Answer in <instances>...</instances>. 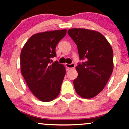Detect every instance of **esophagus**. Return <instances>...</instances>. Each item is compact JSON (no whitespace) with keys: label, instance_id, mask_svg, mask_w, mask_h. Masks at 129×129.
Masks as SVG:
<instances>
[{"label":"esophagus","instance_id":"34e87169","mask_svg":"<svg viewBox=\"0 0 129 129\" xmlns=\"http://www.w3.org/2000/svg\"><path fill=\"white\" fill-rule=\"evenodd\" d=\"M66 67L68 68V69H73L75 67V64L74 63H66Z\"/></svg>","mask_w":129,"mask_h":129}]
</instances>
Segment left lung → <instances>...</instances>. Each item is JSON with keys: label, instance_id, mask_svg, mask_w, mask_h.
<instances>
[{"label": "left lung", "instance_id": "1", "mask_svg": "<svg viewBox=\"0 0 129 129\" xmlns=\"http://www.w3.org/2000/svg\"><path fill=\"white\" fill-rule=\"evenodd\" d=\"M68 34L77 46L80 59H85L76 68L75 90L83 98H92L103 90L113 71L111 46L96 31L74 28L69 29Z\"/></svg>", "mask_w": 129, "mask_h": 129}]
</instances>
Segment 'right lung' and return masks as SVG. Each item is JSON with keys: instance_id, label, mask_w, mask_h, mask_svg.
Returning <instances> with one entry per match:
<instances>
[{"instance_id": "1", "label": "right lung", "mask_w": 129, "mask_h": 129, "mask_svg": "<svg viewBox=\"0 0 129 129\" xmlns=\"http://www.w3.org/2000/svg\"><path fill=\"white\" fill-rule=\"evenodd\" d=\"M67 30L39 33L27 40L21 50V71L32 93L40 101L49 102L59 95L66 68L51 58L56 56L57 44Z\"/></svg>"}]
</instances>
